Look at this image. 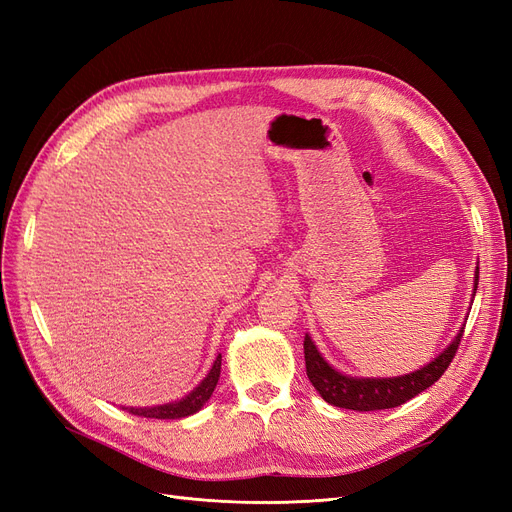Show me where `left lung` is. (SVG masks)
Listing matches in <instances>:
<instances>
[{
	"mask_svg": "<svg viewBox=\"0 0 512 512\" xmlns=\"http://www.w3.org/2000/svg\"><path fill=\"white\" fill-rule=\"evenodd\" d=\"M478 286V271H476V284ZM463 337V329L457 333V337L451 342L436 361H431L423 369H416L408 376L399 378H350L339 374L327 361L322 359L320 352L316 350L314 342L305 335L303 350H305V369L307 378L312 382L314 389L320 393L324 401H329L331 406L356 410V412H374V410H386L397 408L406 404L418 393H423L433 382L442 378L444 371L455 359Z\"/></svg>",
	"mask_w": 512,
	"mask_h": 512,
	"instance_id": "obj_1",
	"label": "left lung"
}]
</instances>
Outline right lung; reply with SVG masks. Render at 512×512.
<instances>
[{"label": "right lung", "instance_id": "right-lung-1", "mask_svg": "<svg viewBox=\"0 0 512 512\" xmlns=\"http://www.w3.org/2000/svg\"><path fill=\"white\" fill-rule=\"evenodd\" d=\"M220 369H222V354H218V359H215V363L209 371V376L203 382H200L188 397H183L181 401H175V404H164V406H156V408H126V410L130 414H136V416L168 418V421H173V418L190 416V414H194V412L203 408L205 401L215 391V384H218V380H220Z\"/></svg>", "mask_w": 512, "mask_h": 512}]
</instances>
